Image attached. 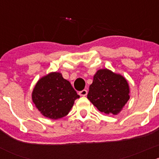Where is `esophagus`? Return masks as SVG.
<instances>
[{
	"mask_svg": "<svg viewBox=\"0 0 159 159\" xmlns=\"http://www.w3.org/2000/svg\"><path fill=\"white\" fill-rule=\"evenodd\" d=\"M78 94H79L80 96H86L88 94V91L87 90L84 89V90H82V91H79V93H78Z\"/></svg>",
	"mask_w": 159,
	"mask_h": 159,
	"instance_id": "esophagus-1",
	"label": "esophagus"
}]
</instances>
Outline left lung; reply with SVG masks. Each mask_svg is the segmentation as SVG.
<instances>
[{
	"mask_svg": "<svg viewBox=\"0 0 159 159\" xmlns=\"http://www.w3.org/2000/svg\"><path fill=\"white\" fill-rule=\"evenodd\" d=\"M129 86L123 76L108 69L94 75L88 98L101 112L117 115L129 99Z\"/></svg>",
	"mask_w": 159,
	"mask_h": 159,
	"instance_id": "obj_1",
	"label": "left lung"
}]
</instances>
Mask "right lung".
<instances>
[{"label":"right lung","mask_w":159,"mask_h":159,"mask_svg":"<svg viewBox=\"0 0 159 159\" xmlns=\"http://www.w3.org/2000/svg\"><path fill=\"white\" fill-rule=\"evenodd\" d=\"M80 96L61 74L51 72L41 78L32 92V100L44 116L58 119L66 116Z\"/></svg>","instance_id":"1"}]
</instances>
